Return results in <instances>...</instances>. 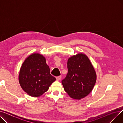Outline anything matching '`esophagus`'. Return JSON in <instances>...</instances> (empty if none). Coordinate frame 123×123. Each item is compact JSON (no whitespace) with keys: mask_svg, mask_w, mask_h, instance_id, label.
Returning <instances> with one entry per match:
<instances>
[{"mask_svg":"<svg viewBox=\"0 0 123 123\" xmlns=\"http://www.w3.org/2000/svg\"><path fill=\"white\" fill-rule=\"evenodd\" d=\"M61 76H58V77H56V79H57V81H60V80H61Z\"/></svg>","mask_w":123,"mask_h":123,"instance_id":"esophagus-1","label":"esophagus"}]
</instances>
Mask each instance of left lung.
<instances>
[{"label":"left lung","instance_id":"1","mask_svg":"<svg viewBox=\"0 0 123 123\" xmlns=\"http://www.w3.org/2000/svg\"><path fill=\"white\" fill-rule=\"evenodd\" d=\"M68 73L62 81L65 92L74 99L88 95L95 86L97 75L94 68L85 54L78 53L67 61Z\"/></svg>","mask_w":123,"mask_h":123}]
</instances>
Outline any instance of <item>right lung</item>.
<instances>
[{
    "mask_svg": "<svg viewBox=\"0 0 123 123\" xmlns=\"http://www.w3.org/2000/svg\"><path fill=\"white\" fill-rule=\"evenodd\" d=\"M56 80L50 74L45 58L38 53H32L26 58L19 74L21 87L28 95L33 97H40L45 93Z\"/></svg>",
    "mask_w": 123,
    "mask_h": 123,
    "instance_id": "obj_1",
    "label": "right lung"
}]
</instances>
